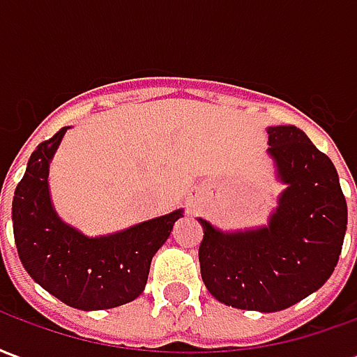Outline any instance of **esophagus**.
Returning <instances> with one entry per match:
<instances>
[{
  "label": "esophagus",
  "instance_id": "esophagus-1",
  "mask_svg": "<svg viewBox=\"0 0 357 357\" xmlns=\"http://www.w3.org/2000/svg\"><path fill=\"white\" fill-rule=\"evenodd\" d=\"M199 201H201V195H199V191H191V195H189V204L195 208V206L199 204Z\"/></svg>",
  "mask_w": 357,
  "mask_h": 357
}]
</instances>
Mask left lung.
Returning a JSON list of instances; mask_svg holds the SVG:
<instances>
[{"label": "left lung", "mask_w": 357, "mask_h": 357, "mask_svg": "<svg viewBox=\"0 0 357 357\" xmlns=\"http://www.w3.org/2000/svg\"><path fill=\"white\" fill-rule=\"evenodd\" d=\"M277 179L284 189L266 227L204 229L199 262L210 294L255 312L291 307L325 284L344 243L348 208L337 168L296 126L268 128Z\"/></svg>", "instance_id": "left-lung-1"}]
</instances>
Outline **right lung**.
<instances>
[{"instance_id":"obj_1","label":"right lung","mask_w":357,"mask_h":357,"mask_svg":"<svg viewBox=\"0 0 357 357\" xmlns=\"http://www.w3.org/2000/svg\"><path fill=\"white\" fill-rule=\"evenodd\" d=\"M68 128L38 145L13 197V233L28 275L66 306L109 310L139 296L156 250L183 216H166L124 231L86 237L66 225L51 204L50 164Z\"/></svg>"}]
</instances>
